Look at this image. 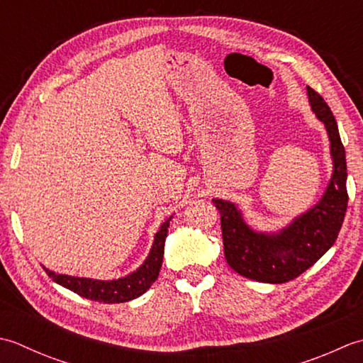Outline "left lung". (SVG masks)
Segmentation results:
<instances>
[{
  "mask_svg": "<svg viewBox=\"0 0 363 363\" xmlns=\"http://www.w3.org/2000/svg\"><path fill=\"white\" fill-rule=\"evenodd\" d=\"M318 119L328 130L334 174L324 196L312 210L279 233H257L235 203L213 199L220 213L225 260L240 276L264 284H285L313 266L335 242L347 208L346 157L337 121L320 94L307 87Z\"/></svg>",
  "mask_w": 363,
  "mask_h": 363,
  "instance_id": "obj_1",
  "label": "left lung"
}]
</instances>
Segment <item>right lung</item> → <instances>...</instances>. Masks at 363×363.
I'll return each instance as SVG.
<instances>
[{"mask_svg": "<svg viewBox=\"0 0 363 363\" xmlns=\"http://www.w3.org/2000/svg\"><path fill=\"white\" fill-rule=\"evenodd\" d=\"M172 216L169 218L160 230L155 235V241L147 260L139 268L128 274L127 277L117 280H92L86 277H72L65 274H56L47 268L45 272L48 277L55 280L56 284L69 288L73 293L83 296L86 299L95 302H105V304H119L127 302L144 294L155 280L158 279L160 268L162 264V255H164V241L167 236V227Z\"/></svg>", "mask_w": 363, "mask_h": 363, "instance_id": "add662e5", "label": "right lung"}]
</instances>
